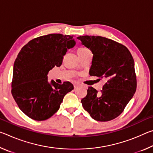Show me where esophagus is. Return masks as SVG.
<instances>
[{"label":"esophagus","instance_id":"esophagus-1","mask_svg":"<svg viewBox=\"0 0 153 153\" xmlns=\"http://www.w3.org/2000/svg\"><path fill=\"white\" fill-rule=\"evenodd\" d=\"M78 88V85H77V84H75V85H74V88L76 89V88Z\"/></svg>","mask_w":153,"mask_h":153}]
</instances>
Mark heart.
I'll list each match as a JSON object with an SVG mask.
<instances>
[{"mask_svg": "<svg viewBox=\"0 0 153 153\" xmlns=\"http://www.w3.org/2000/svg\"><path fill=\"white\" fill-rule=\"evenodd\" d=\"M90 51V50L86 47H81V48H79L78 50H77V53H82V52H85V51Z\"/></svg>", "mask_w": 153, "mask_h": 153, "instance_id": "heart-1", "label": "heart"}]
</instances>
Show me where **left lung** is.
<instances>
[{
    "instance_id": "8db88e82",
    "label": "left lung",
    "mask_w": 153,
    "mask_h": 153,
    "mask_svg": "<svg viewBox=\"0 0 153 153\" xmlns=\"http://www.w3.org/2000/svg\"><path fill=\"white\" fill-rule=\"evenodd\" d=\"M93 54L89 74L106 80L101 92L88 87L81 102L92 119L107 121L118 117L136 90L134 61L125 46L102 36L77 38Z\"/></svg>"
}]
</instances>
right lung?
Returning <instances> with one entry per match:
<instances>
[{
  "label": "right lung",
  "mask_w": 153,
  "mask_h": 153,
  "mask_svg": "<svg viewBox=\"0 0 153 153\" xmlns=\"http://www.w3.org/2000/svg\"><path fill=\"white\" fill-rule=\"evenodd\" d=\"M76 44L74 36L52 33L30 40L18 54L11 92L21 111L32 120L50 118L74 89L70 82H48L47 75L54 67L61 65L64 55Z\"/></svg>",
  "instance_id": "right-lung-1"
}]
</instances>
